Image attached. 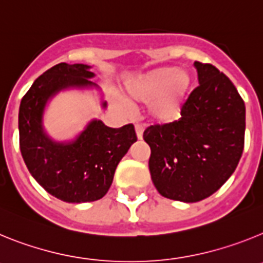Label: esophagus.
Instances as JSON below:
<instances>
[{
	"instance_id": "1",
	"label": "esophagus",
	"mask_w": 263,
	"mask_h": 263,
	"mask_svg": "<svg viewBox=\"0 0 263 263\" xmlns=\"http://www.w3.org/2000/svg\"><path fill=\"white\" fill-rule=\"evenodd\" d=\"M143 126L141 124H137L136 125V133H137V137H138L139 139L142 138V136H143Z\"/></svg>"
}]
</instances>
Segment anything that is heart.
I'll return each mask as SVG.
<instances>
[{
  "label": "heart",
  "instance_id": "b5f03b06",
  "mask_svg": "<svg viewBox=\"0 0 263 263\" xmlns=\"http://www.w3.org/2000/svg\"><path fill=\"white\" fill-rule=\"evenodd\" d=\"M190 88L191 78L187 71L176 67H163L129 81L126 99L129 103H152V117L158 122L170 124L182 115Z\"/></svg>",
  "mask_w": 263,
  "mask_h": 263
}]
</instances>
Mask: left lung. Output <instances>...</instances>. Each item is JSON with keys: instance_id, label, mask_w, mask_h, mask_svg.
Instances as JSON below:
<instances>
[{"instance_id": "left-lung-1", "label": "left lung", "mask_w": 263, "mask_h": 263, "mask_svg": "<svg viewBox=\"0 0 263 263\" xmlns=\"http://www.w3.org/2000/svg\"><path fill=\"white\" fill-rule=\"evenodd\" d=\"M199 85L182 117L143 132L155 188L171 200L196 203L215 194L234 173L245 142V104L228 76L195 62Z\"/></svg>"}]
</instances>
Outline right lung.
I'll return each instance as SVG.
<instances>
[{"label": "right lung", "instance_id": "add662e5", "mask_svg": "<svg viewBox=\"0 0 263 263\" xmlns=\"http://www.w3.org/2000/svg\"><path fill=\"white\" fill-rule=\"evenodd\" d=\"M85 64L59 63L39 76L23 96L18 115L20 147L36 182L66 203H88L105 196L117 164L137 141L133 124L118 129L90 121L71 142H57L46 134L42 118L46 104L67 88L95 87V73ZM105 108L106 103H103Z\"/></svg>", "mask_w": 263, "mask_h": 263}]
</instances>
